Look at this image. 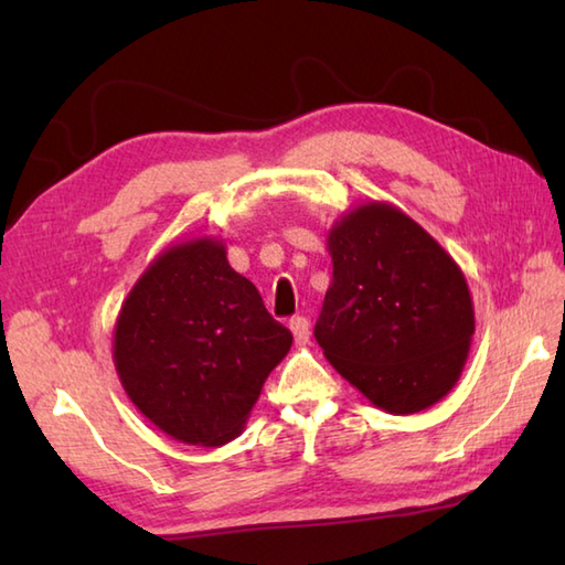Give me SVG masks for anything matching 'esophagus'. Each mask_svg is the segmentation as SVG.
<instances>
[{
    "mask_svg": "<svg viewBox=\"0 0 565 565\" xmlns=\"http://www.w3.org/2000/svg\"><path fill=\"white\" fill-rule=\"evenodd\" d=\"M289 328H291V332H294V340H296L298 347L308 344V340H310V322H308V318H303V316L291 318Z\"/></svg>",
    "mask_w": 565,
    "mask_h": 565,
    "instance_id": "obj_1",
    "label": "esophagus"
}]
</instances>
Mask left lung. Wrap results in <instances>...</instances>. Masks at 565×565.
<instances>
[{
    "mask_svg": "<svg viewBox=\"0 0 565 565\" xmlns=\"http://www.w3.org/2000/svg\"><path fill=\"white\" fill-rule=\"evenodd\" d=\"M328 252L332 281L316 322L328 362L386 413L441 401L476 330L459 264L411 215L379 201L342 215Z\"/></svg>",
    "mask_w": 565,
    "mask_h": 565,
    "instance_id": "8db88e82",
    "label": "left lung"
}]
</instances>
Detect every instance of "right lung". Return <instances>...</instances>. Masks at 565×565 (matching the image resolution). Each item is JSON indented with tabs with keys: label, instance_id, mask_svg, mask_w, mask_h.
<instances>
[{
	"label": "right lung",
	"instance_id": "1",
	"mask_svg": "<svg viewBox=\"0 0 565 565\" xmlns=\"http://www.w3.org/2000/svg\"><path fill=\"white\" fill-rule=\"evenodd\" d=\"M294 334L239 276L221 239L164 249L136 281L114 332L124 391L154 427L221 447L243 431Z\"/></svg>",
	"mask_w": 565,
	"mask_h": 565
}]
</instances>
